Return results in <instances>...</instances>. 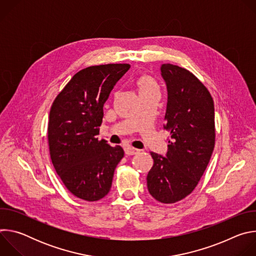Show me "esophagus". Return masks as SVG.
Masks as SVG:
<instances>
[{
    "label": "esophagus",
    "instance_id": "34e87169",
    "mask_svg": "<svg viewBox=\"0 0 256 256\" xmlns=\"http://www.w3.org/2000/svg\"><path fill=\"white\" fill-rule=\"evenodd\" d=\"M140 152V150L138 149H134V148H132V147H126V155H136Z\"/></svg>",
    "mask_w": 256,
    "mask_h": 256
}]
</instances>
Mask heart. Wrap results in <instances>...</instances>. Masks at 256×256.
<instances>
[{
    "label": "heart",
    "instance_id": "heart-1",
    "mask_svg": "<svg viewBox=\"0 0 256 256\" xmlns=\"http://www.w3.org/2000/svg\"><path fill=\"white\" fill-rule=\"evenodd\" d=\"M140 91H147V90H155L156 85L154 81L149 77H142L138 81Z\"/></svg>",
    "mask_w": 256,
    "mask_h": 256
}]
</instances>
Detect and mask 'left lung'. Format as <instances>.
I'll return each mask as SVG.
<instances>
[{"mask_svg":"<svg viewBox=\"0 0 256 256\" xmlns=\"http://www.w3.org/2000/svg\"><path fill=\"white\" fill-rule=\"evenodd\" d=\"M161 76L168 92L164 128L170 138L166 157L151 152L147 186L156 200L174 204L192 192L210 162L214 108L208 90L186 68L163 64Z\"/></svg>","mask_w":256,"mask_h":256,"instance_id":"1","label":"left lung"}]
</instances>
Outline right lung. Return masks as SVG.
Returning a JSON list of instances; mask_svg holds the SVG:
<instances>
[{
    "label": "right lung",
    "mask_w": 256,
    "mask_h": 256,
    "mask_svg": "<svg viewBox=\"0 0 256 256\" xmlns=\"http://www.w3.org/2000/svg\"><path fill=\"white\" fill-rule=\"evenodd\" d=\"M128 64L92 66L79 70L56 97L48 138L54 167L68 190L96 202L112 188L114 170L124 158L120 146L99 140L103 105Z\"/></svg>",
    "instance_id": "1"
}]
</instances>
